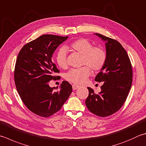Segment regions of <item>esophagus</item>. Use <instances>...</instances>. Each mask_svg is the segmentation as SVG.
I'll list each match as a JSON object with an SVG mask.
<instances>
[{"label": "esophagus", "mask_w": 146, "mask_h": 146, "mask_svg": "<svg viewBox=\"0 0 146 146\" xmlns=\"http://www.w3.org/2000/svg\"><path fill=\"white\" fill-rule=\"evenodd\" d=\"M80 86L79 85H75V84H73V85H72V88H73V90H76L77 88H78V87H79Z\"/></svg>", "instance_id": "obj_1"}]
</instances>
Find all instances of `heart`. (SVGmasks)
Returning <instances> with one entry per match:
<instances>
[{"label":"heart","mask_w":146,"mask_h":146,"mask_svg":"<svg viewBox=\"0 0 146 146\" xmlns=\"http://www.w3.org/2000/svg\"><path fill=\"white\" fill-rule=\"evenodd\" d=\"M68 48L82 55V65L79 68H74L66 73L65 78L68 82L75 84H82L91 75L92 69L94 71H101L107 61V54L103 48L93 46L92 43L86 38H79L73 42ZM56 62L60 68L65 69L68 66L66 54L64 48L59 50L56 55Z\"/></svg>","instance_id":"1"}]
</instances>
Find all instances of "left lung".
<instances>
[{
	"label": "left lung",
	"mask_w": 146,
	"mask_h": 146,
	"mask_svg": "<svg viewBox=\"0 0 146 146\" xmlns=\"http://www.w3.org/2000/svg\"><path fill=\"white\" fill-rule=\"evenodd\" d=\"M106 41L107 61L95 81L103 82L101 91L96 94L87 87L88 96L85 101L88 110L100 117H106L117 112L126 101L132 83V66L126 50L120 43L99 33H96Z\"/></svg>",
	"instance_id": "obj_1"
}]
</instances>
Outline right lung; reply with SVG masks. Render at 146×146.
Wrapping results in <instances>:
<instances>
[{
    "label": "right lung",
    "instance_id": "add662e5",
    "mask_svg": "<svg viewBox=\"0 0 146 146\" xmlns=\"http://www.w3.org/2000/svg\"><path fill=\"white\" fill-rule=\"evenodd\" d=\"M68 37L40 36L25 44L16 59L14 77L17 91L28 109L44 118L61 110L72 92V87L66 81L62 82L57 91L48 85L51 80L59 77L54 76L59 71L51 59L52 54Z\"/></svg>",
    "mask_w": 146,
    "mask_h": 146
}]
</instances>
